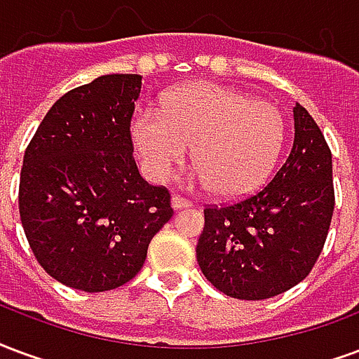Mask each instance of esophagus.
<instances>
[{
	"mask_svg": "<svg viewBox=\"0 0 359 359\" xmlns=\"http://www.w3.org/2000/svg\"><path fill=\"white\" fill-rule=\"evenodd\" d=\"M191 206V201H187V198L180 197V195H174L172 197V208L174 210H182V208H189Z\"/></svg>",
	"mask_w": 359,
	"mask_h": 359,
	"instance_id": "esophagus-1",
	"label": "esophagus"
}]
</instances>
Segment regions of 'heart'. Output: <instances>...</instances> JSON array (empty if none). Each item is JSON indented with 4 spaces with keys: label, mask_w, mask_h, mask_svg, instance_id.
I'll return each mask as SVG.
<instances>
[{
    "label": "heart",
    "mask_w": 359,
    "mask_h": 359,
    "mask_svg": "<svg viewBox=\"0 0 359 359\" xmlns=\"http://www.w3.org/2000/svg\"><path fill=\"white\" fill-rule=\"evenodd\" d=\"M132 137L143 166L164 180L193 147L195 180L222 198L247 197L268 182L285 141L276 104L233 88L193 82L168 91L161 116L141 114Z\"/></svg>",
    "instance_id": "1"
}]
</instances>
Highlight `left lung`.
Masks as SVG:
<instances>
[{
	"instance_id": "left-lung-1",
	"label": "left lung",
	"mask_w": 359,
	"mask_h": 359,
	"mask_svg": "<svg viewBox=\"0 0 359 359\" xmlns=\"http://www.w3.org/2000/svg\"><path fill=\"white\" fill-rule=\"evenodd\" d=\"M292 114V149L271 182L235 205L205 208L198 266L227 297L264 300L292 289L325 245L334 208L331 151L302 104Z\"/></svg>"
}]
</instances>
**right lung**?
Here are the masks:
<instances>
[{
  "instance_id": "right-lung-1",
  "label": "right lung",
  "mask_w": 359,
  "mask_h": 359,
  "mask_svg": "<svg viewBox=\"0 0 359 359\" xmlns=\"http://www.w3.org/2000/svg\"><path fill=\"white\" fill-rule=\"evenodd\" d=\"M140 74H107L65 93L26 147L18 210L36 260L86 292L137 276L172 218L166 187L141 177L130 124Z\"/></svg>"
}]
</instances>
